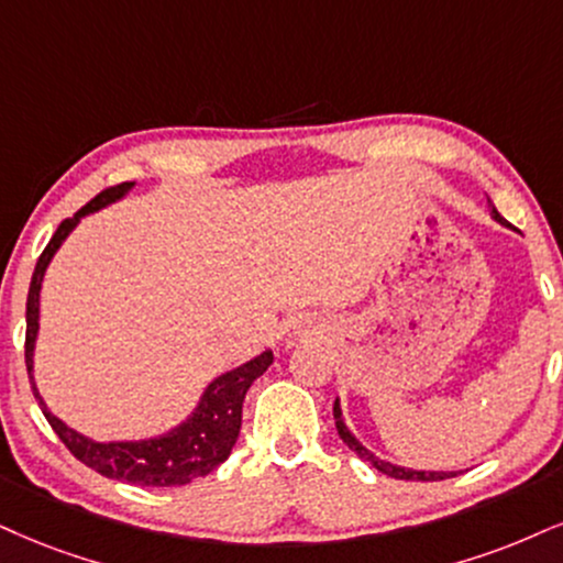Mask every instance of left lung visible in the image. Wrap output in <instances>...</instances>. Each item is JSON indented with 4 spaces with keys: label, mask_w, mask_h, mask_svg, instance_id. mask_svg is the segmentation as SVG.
<instances>
[{
    "label": "left lung",
    "mask_w": 563,
    "mask_h": 563,
    "mask_svg": "<svg viewBox=\"0 0 563 563\" xmlns=\"http://www.w3.org/2000/svg\"><path fill=\"white\" fill-rule=\"evenodd\" d=\"M490 213H494V219L496 221H504L501 219V213L496 211V206H490ZM334 420H336V430H339V439H342L346 446H350L352 451H355V454L360 456V460H365V462H371L373 467L378 470V473H384V475H388V477H397V481H422V483H428V481H446V477H454L456 473H418V470H407V467H397V464H391V462H384V460H378V456H373L371 451H367L363 443H360L355 435L350 433V428L344 426V420H342V409H339V401H334Z\"/></svg>",
    "instance_id": "8db88e82"
}]
</instances>
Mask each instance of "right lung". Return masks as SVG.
<instances>
[{
    "label": "right lung",
    "mask_w": 563,
    "mask_h": 563,
    "mask_svg": "<svg viewBox=\"0 0 563 563\" xmlns=\"http://www.w3.org/2000/svg\"><path fill=\"white\" fill-rule=\"evenodd\" d=\"M130 187H133V183H120L101 190L99 196L88 200L73 219L62 221L57 232H54V238L48 240V245L44 247V253H41L36 268H33L31 289H27L25 302V367L27 378H31L33 397H36L38 407L44 409V418L48 420V426H52L54 433L59 435V441L65 443L75 460H80L86 467L96 470V473L103 477H112V481L148 485V488H172V485H187L196 481V477L208 475L227 460L229 451H232L234 441H238L240 435L242 401H245L250 384L258 376H263L266 367L274 363V355H271V352H263V355L250 360V363L219 376L206 388L198 409L183 422V426L151 441H90L86 435L75 433L73 428H67L65 422L54 418L46 409L44 399L38 397L36 384H33V344H36L38 334V292L48 261L54 258V253H57L62 242H65L67 234L73 232L75 224H78L86 213L122 198Z\"/></svg>",
    "instance_id": "obj_1"
}]
</instances>
